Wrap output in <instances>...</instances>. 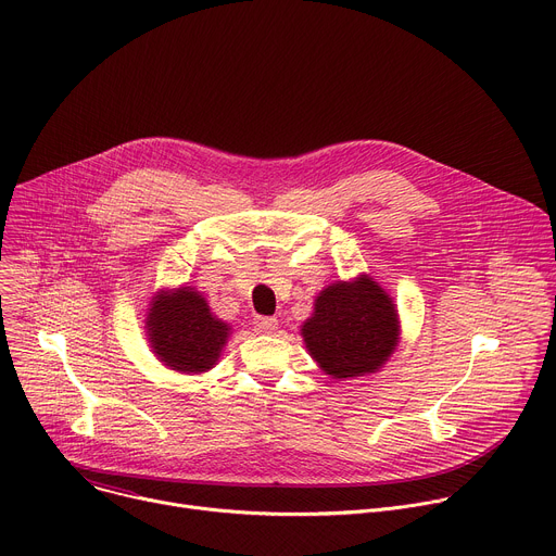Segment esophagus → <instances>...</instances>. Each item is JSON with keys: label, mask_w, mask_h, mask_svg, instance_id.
I'll return each mask as SVG.
<instances>
[{"label": "esophagus", "mask_w": 556, "mask_h": 556, "mask_svg": "<svg viewBox=\"0 0 556 556\" xmlns=\"http://www.w3.org/2000/svg\"><path fill=\"white\" fill-rule=\"evenodd\" d=\"M253 324H255V330L262 332V334H273L277 330V319H275V316H257Z\"/></svg>", "instance_id": "obj_1"}]
</instances>
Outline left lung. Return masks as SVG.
<instances>
[{
    "instance_id": "obj_1",
    "label": "left lung",
    "mask_w": 556,
    "mask_h": 556,
    "mask_svg": "<svg viewBox=\"0 0 556 556\" xmlns=\"http://www.w3.org/2000/svg\"><path fill=\"white\" fill-rule=\"evenodd\" d=\"M301 334L309 356L332 378L365 376L399 345V312L371 277L361 275L321 290Z\"/></svg>"
}]
</instances>
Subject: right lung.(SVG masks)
<instances>
[{"label":"right lung","mask_w":556,"mask_h":556,"mask_svg":"<svg viewBox=\"0 0 556 556\" xmlns=\"http://www.w3.org/2000/svg\"><path fill=\"white\" fill-rule=\"evenodd\" d=\"M230 326L213 316L206 299L185 286L161 290L147 314V337L157 361L182 374L211 369L226 345Z\"/></svg>","instance_id":"right-lung-1"}]
</instances>
